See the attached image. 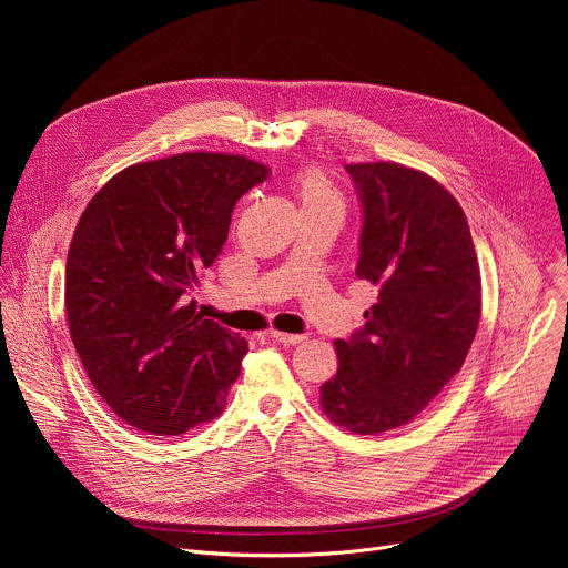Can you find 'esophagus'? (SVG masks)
I'll use <instances>...</instances> for the list:
<instances>
[{
  "label": "esophagus",
  "mask_w": 568,
  "mask_h": 568,
  "mask_svg": "<svg viewBox=\"0 0 568 568\" xmlns=\"http://www.w3.org/2000/svg\"><path fill=\"white\" fill-rule=\"evenodd\" d=\"M274 342L283 344V346H296L301 342H305V335H287V333H278V331H270L267 333Z\"/></svg>",
  "instance_id": "obj_1"
}]
</instances>
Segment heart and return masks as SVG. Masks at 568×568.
Masks as SVG:
<instances>
[{
  "instance_id": "1",
  "label": "heart",
  "mask_w": 568,
  "mask_h": 568,
  "mask_svg": "<svg viewBox=\"0 0 568 568\" xmlns=\"http://www.w3.org/2000/svg\"><path fill=\"white\" fill-rule=\"evenodd\" d=\"M298 195L303 206H314V204H342L335 186L323 178L316 171H305L296 180Z\"/></svg>"
}]
</instances>
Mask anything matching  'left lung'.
<instances>
[{"mask_svg":"<svg viewBox=\"0 0 568 568\" xmlns=\"http://www.w3.org/2000/svg\"><path fill=\"white\" fill-rule=\"evenodd\" d=\"M362 206L357 278L377 303L348 339L321 407L371 436L412 423L460 371L480 318V276L460 204L429 175L388 161L346 166Z\"/></svg>","mask_w":568,"mask_h":568,"instance_id":"obj_1","label":"left lung"}]
</instances>
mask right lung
<instances>
[{
  "instance_id": "obj_1",
  "label": "right lung",
  "mask_w": 568,
  "mask_h": 568,
  "mask_svg": "<svg viewBox=\"0 0 568 568\" xmlns=\"http://www.w3.org/2000/svg\"><path fill=\"white\" fill-rule=\"evenodd\" d=\"M270 169L184 152L114 175L78 220L64 270L71 342L108 407L180 436L226 407L247 342L204 318L191 290L226 242L235 202Z\"/></svg>"
}]
</instances>
